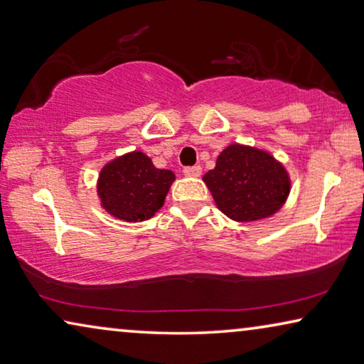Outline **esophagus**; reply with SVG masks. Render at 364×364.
<instances>
[{"label":"esophagus","mask_w":364,"mask_h":364,"mask_svg":"<svg viewBox=\"0 0 364 364\" xmlns=\"http://www.w3.org/2000/svg\"><path fill=\"white\" fill-rule=\"evenodd\" d=\"M183 173H184V176H189V178H198L200 173H203V168H200L199 165H196V166H186L183 170Z\"/></svg>","instance_id":"obj_1"}]
</instances>
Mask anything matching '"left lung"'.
Returning a JSON list of instances; mask_svg holds the SVG:
<instances>
[{
  "label": "left lung",
  "instance_id": "obj_1",
  "mask_svg": "<svg viewBox=\"0 0 364 364\" xmlns=\"http://www.w3.org/2000/svg\"><path fill=\"white\" fill-rule=\"evenodd\" d=\"M217 208L237 222L273 215L289 194L284 166L267 151L232 144L203 176Z\"/></svg>",
  "mask_w": 364,
  "mask_h": 364
}]
</instances>
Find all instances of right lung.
<instances>
[{"label": "right lung", "instance_id": "right-lung-1", "mask_svg": "<svg viewBox=\"0 0 364 364\" xmlns=\"http://www.w3.org/2000/svg\"><path fill=\"white\" fill-rule=\"evenodd\" d=\"M173 181V171L159 170L142 151H132L102 168L97 194L107 213L139 222L150 219L164 205Z\"/></svg>", "mask_w": 364, "mask_h": 364}]
</instances>
